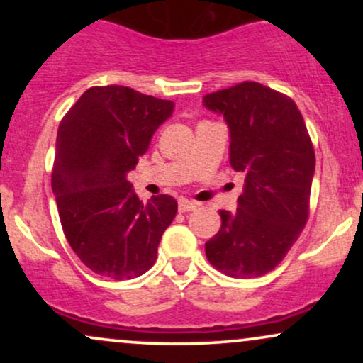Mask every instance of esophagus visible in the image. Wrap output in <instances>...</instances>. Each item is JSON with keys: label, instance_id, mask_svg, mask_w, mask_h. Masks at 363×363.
<instances>
[{"label": "esophagus", "instance_id": "esophagus-1", "mask_svg": "<svg viewBox=\"0 0 363 363\" xmlns=\"http://www.w3.org/2000/svg\"><path fill=\"white\" fill-rule=\"evenodd\" d=\"M194 208H196V203L189 201V199H186V198L179 199V211H181V213H186V211L194 210Z\"/></svg>", "mask_w": 363, "mask_h": 363}]
</instances>
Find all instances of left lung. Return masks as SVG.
Masks as SVG:
<instances>
[{"label": "left lung", "instance_id": "1", "mask_svg": "<svg viewBox=\"0 0 363 363\" xmlns=\"http://www.w3.org/2000/svg\"><path fill=\"white\" fill-rule=\"evenodd\" d=\"M228 128L232 169L244 174L237 210H220L222 227L205 244L216 269L234 278L272 272L309 215L315 155L301 111L286 95L244 82L203 97Z\"/></svg>", "mask_w": 363, "mask_h": 363}]
</instances>
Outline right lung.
Returning a JSON list of instances; mask_svg holds the SVG:
<instances>
[{"instance_id":"add662e5","label":"right lung","mask_w":363,"mask_h":363,"mask_svg":"<svg viewBox=\"0 0 363 363\" xmlns=\"http://www.w3.org/2000/svg\"><path fill=\"white\" fill-rule=\"evenodd\" d=\"M174 107L129 86H94L61 121L52 193L69 245L101 277L131 280L147 273L177 213L172 196L143 203L128 181Z\"/></svg>"}]
</instances>
